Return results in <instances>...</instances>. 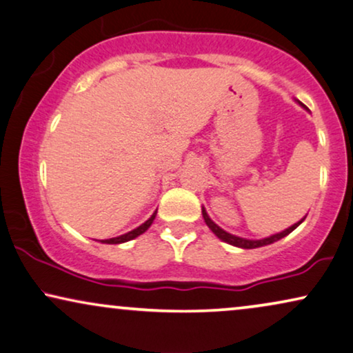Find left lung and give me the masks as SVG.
I'll use <instances>...</instances> for the list:
<instances>
[{"label": "left lung", "mask_w": 353, "mask_h": 353, "mask_svg": "<svg viewBox=\"0 0 353 353\" xmlns=\"http://www.w3.org/2000/svg\"><path fill=\"white\" fill-rule=\"evenodd\" d=\"M300 105H302V103H300ZM201 214H203V219H205L206 225H208V228L211 229V231H213V232L216 234V236H218V237L221 239V241H224V242L231 243V245H234V247H241V248H258V247H263V245H270V243L276 242V241H279V239H283V237H285V236H289V234L292 232L294 229L297 228V225L302 224V223H303V219H305V218H303L302 221H299V223H295L294 225H290L289 229H285V231L279 232V234H274V236H271V237L261 239V241H248V239H242V237L232 236V234L225 232L224 229H221L218 224H214L213 221L210 219V216L206 214L205 208H201Z\"/></svg>", "instance_id": "1"}]
</instances>
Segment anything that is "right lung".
Returning <instances> with one entry per match:
<instances>
[{
  "label": "right lung",
  "instance_id": "right-lung-1",
  "mask_svg": "<svg viewBox=\"0 0 353 353\" xmlns=\"http://www.w3.org/2000/svg\"><path fill=\"white\" fill-rule=\"evenodd\" d=\"M154 216H157V211H154V213L152 214V218H150L148 221H145V223H143L142 225H139V228H137V229H134V231H130V232H128V234H122V236H119V237L106 239V241H101V242H103V243H122V242L132 241V239L139 237L140 234H143L145 231H147V229L150 228V225H152L153 219H154Z\"/></svg>",
  "mask_w": 353,
  "mask_h": 353
}]
</instances>
